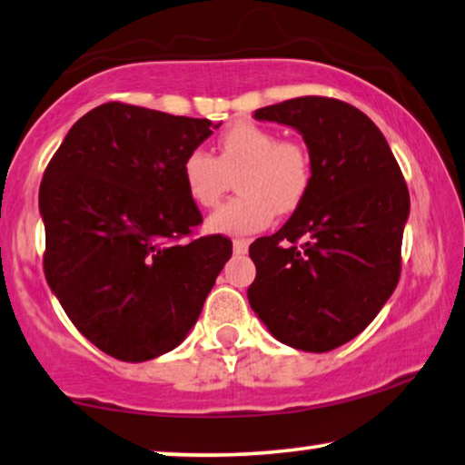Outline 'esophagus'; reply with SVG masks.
<instances>
[{
    "instance_id": "34e87169",
    "label": "esophagus",
    "mask_w": 465,
    "mask_h": 465,
    "mask_svg": "<svg viewBox=\"0 0 465 465\" xmlns=\"http://www.w3.org/2000/svg\"><path fill=\"white\" fill-rule=\"evenodd\" d=\"M248 251V240L244 238H235L233 240V252L235 254H244Z\"/></svg>"
}]
</instances>
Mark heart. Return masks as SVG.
Segmentation results:
<instances>
[{"label":"heart","mask_w":465,"mask_h":465,"mask_svg":"<svg viewBox=\"0 0 465 465\" xmlns=\"http://www.w3.org/2000/svg\"><path fill=\"white\" fill-rule=\"evenodd\" d=\"M219 154L192 150L182 175L188 196L198 206L213 209L223 196L227 175L235 179V196L211 214L209 230L246 235L265 230L275 211L290 213L301 204L311 183V158L304 145L282 142L275 131L251 121H238L221 134Z\"/></svg>","instance_id":"b5f03b06"}]
</instances>
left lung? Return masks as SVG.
<instances>
[{
    "instance_id": "1",
    "label": "left lung",
    "mask_w": 465,
    "mask_h": 465,
    "mask_svg": "<svg viewBox=\"0 0 465 465\" xmlns=\"http://www.w3.org/2000/svg\"><path fill=\"white\" fill-rule=\"evenodd\" d=\"M254 119L299 131L311 183L282 230L251 244L248 302L280 342L328 352L361 334L397 288L410 192L382 131L351 104L304 95Z\"/></svg>"
}]
</instances>
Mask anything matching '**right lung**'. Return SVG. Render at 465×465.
I'll list each match as a JSON object with an SVG mask.
<instances>
[{"instance_id": "obj_1", "label": "right lung", "mask_w": 465, "mask_h": 465, "mask_svg": "<svg viewBox=\"0 0 465 465\" xmlns=\"http://www.w3.org/2000/svg\"><path fill=\"white\" fill-rule=\"evenodd\" d=\"M219 124L108 102L73 124L44 173L45 280L74 328L119 361L182 344L230 261L223 235L179 242L203 223L183 161Z\"/></svg>"}]
</instances>
